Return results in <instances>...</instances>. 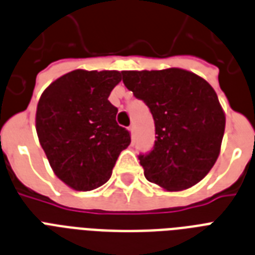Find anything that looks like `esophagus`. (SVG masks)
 Instances as JSON below:
<instances>
[{"label":"esophagus","instance_id":"esophagus-1","mask_svg":"<svg viewBox=\"0 0 255 255\" xmlns=\"http://www.w3.org/2000/svg\"><path fill=\"white\" fill-rule=\"evenodd\" d=\"M129 132H131V136H132V137H135L136 129H135V126H133V124H132L131 127H129Z\"/></svg>","mask_w":255,"mask_h":255}]
</instances>
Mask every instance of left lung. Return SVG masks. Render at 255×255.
<instances>
[{"label":"left lung","instance_id":"1","mask_svg":"<svg viewBox=\"0 0 255 255\" xmlns=\"http://www.w3.org/2000/svg\"><path fill=\"white\" fill-rule=\"evenodd\" d=\"M122 74L155 120V147L139 157L145 178L167 192L196 185L217 161L225 132V112L213 87L177 67Z\"/></svg>","mask_w":255,"mask_h":255}]
</instances>
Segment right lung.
<instances>
[{"label": "right lung", "mask_w": 255, "mask_h": 255, "mask_svg": "<svg viewBox=\"0 0 255 255\" xmlns=\"http://www.w3.org/2000/svg\"><path fill=\"white\" fill-rule=\"evenodd\" d=\"M116 70H74L42 92L35 129L50 167L71 189L92 190L111 177L129 132L116 123L108 96L119 82Z\"/></svg>", "instance_id": "add662e5"}]
</instances>
